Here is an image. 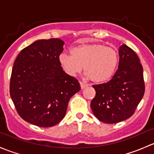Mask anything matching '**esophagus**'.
Returning a JSON list of instances; mask_svg holds the SVG:
<instances>
[{
	"label": "esophagus",
	"mask_w": 154,
	"mask_h": 154,
	"mask_svg": "<svg viewBox=\"0 0 154 154\" xmlns=\"http://www.w3.org/2000/svg\"><path fill=\"white\" fill-rule=\"evenodd\" d=\"M79 84H80L81 88H82V89H85V88H87V87L88 86V85H87V84L84 83V82H79Z\"/></svg>",
	"instance_id": "1"
}]
</instances>
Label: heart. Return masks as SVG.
Returning <instances> with one entry per match:
<instances>
[{
    "label": "heart",
    "instance_id": "b5f03b06",
    "mask_svg": "<svg viewBox=\"0 0 154 154\" xmlns=\"http://www.w3.org/2000/svg\"><path fill=\"white\" fill-rule=\"evenodd\" d=\"M71 55L62 53L59 62L69 75H75L82 71L95 83L107 82L116 69L119 55L116 50L102 44H83L72 47Z\"/></svg>",
    "mask_w": 154,
    "mask_h": 154
}]
</instances>
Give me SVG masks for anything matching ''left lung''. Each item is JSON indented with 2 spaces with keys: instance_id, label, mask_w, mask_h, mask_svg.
I'll return each mask as SVG.
<instances>
[{
  "instance_id": "obj_1",
  "label": "left lung",
  "mask_w": 154,
  "mask_h": 154,
  "mask_svg": "<svg viewBox=\"0 0 154 154\" xmlns=\"http://www.w3.org/2000/svg\"><path fill=\"white\" fill-rule=\"evenodd\" d=\"M119 67L107 83L93 85L96 96L90 106L102 122L114 124L128 119L145 93L143 68L135 52L126 44L119 50Z\"/></svg>"
}]
</instances>
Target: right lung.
<instances>
[{
    "mask_svg": "<svg viewBox=\"0 0 154 154\" xmlns=\"http://www.w3.org/2000/svg\"><path fill=\"white\" fill-rule=\"evenodd\" d=\"M64 42L38 40L17 56L10 79L11 99L20 117L49 128L64 119L69 99L81 90L79 81L63 70L59 55Z\"/></svg>",
    "mask_w": 154,
    "mask_h": 154,
    "instance_id": "right-lung-1",
    "label": "right lung"
}]
</instances>
